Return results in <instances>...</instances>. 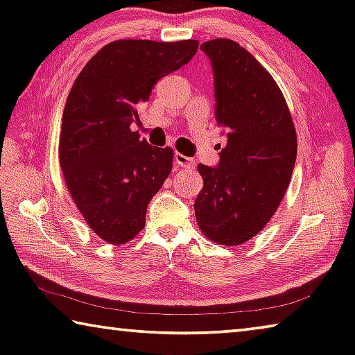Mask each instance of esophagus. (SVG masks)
Returning <instances> with one entry per match:
<instances>
[{"label": "esophagus", "mask_w": 355, "mask_h": 355, "mask_svg": "<svg viewBox=\"0 0 355 355\" xmlns=\"http://www.w3.org/2000/svg\"><path fill=\"white\" fill-rule=\"evenodd\" d=\"M173 159H175V163L178 164V167H182V169H192L196 164L194 159H191V158H188V156H184L182 153H175Z\"/></svg>", "instance_id": "esophagus-1"}]
</instances>
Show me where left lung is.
<instances>
[{
  "label": "left lung",
  "instance_id": "left-lung-1",
  "mask_svg": "<svg viewBox=\"0 0 355 355\" xmlns=\"http://www.w3.org/2000/svg\"><path fill=\"white\" fill-rule=\"evenodd\" d=\"M211 61L214 116L225 147L219 164H199L203 188L194 211L211 241L238 245L263 230L284 199L297 155L290 110L277 83L235 40L200 45Z\"/></svg>",
  "mask_w": 355,
  "mask_h": 355
}]
</instances>
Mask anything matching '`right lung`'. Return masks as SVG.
<instances>
[{"label":"right lung","mask_w":355,"mask_h":355,"mask_svg":"<svg viewBox=\"0 0 355 355\" xmlns=\"http://www.w3.org/2000/svg\"><path fill=\"white\" fill-rule=\"evenodd\" d=\"M199 42L125 39L105 45L70 89L59 163L87 225L111 244L146 225L148 202L172 171L171 147H153L130 125L161 78L188 64Z\"/></svg>","instance_id":"obj_1"}]
</instances>
